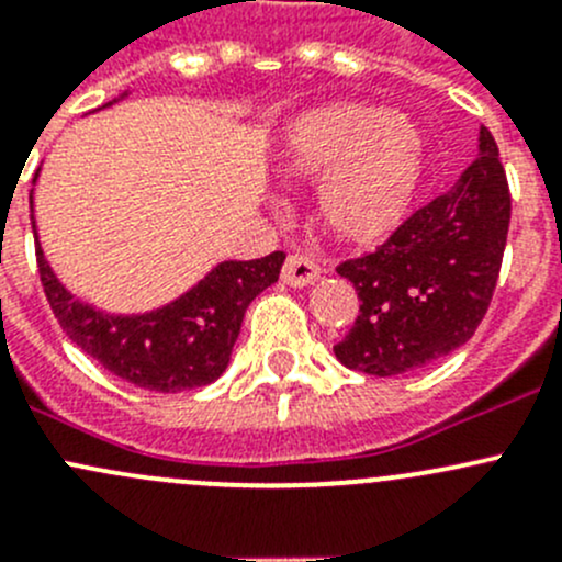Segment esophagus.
<instances>
[{"label": "esophagus", "instance_id": "34e87169", "mask_svg": "<svg viewBox=\"0 0 562 562\" xmlns=\"http://www.w3.org/2000/svg\"><path fill=\"white\" fill-rule=\"evenodd\" d=\"M317 274H321V266L313 258H307V255H288L285 266H282V282L293 288L313 285Z\"/></svg>", "mask_w": 562, "mask_h": 562}]
</instances>
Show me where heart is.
I'll return each mask as SVG.
<instances>
[{"label":"heart","instance_id":"obj_1","mask_svg":"<svg viewBox=\"0 0 562 562\" xmlns=\"http://www.w3.org/2000/svg\"><path fill=\"white\" fill-rule=\"evenodd\" d=\"M280 162L291 176L323 175L317 217L345 245H375L407 217L424 179L427 144L405 116L370 103H331L293 119Z\"/></svg>","mask_w":562,"mask_h":562}]
</instances>
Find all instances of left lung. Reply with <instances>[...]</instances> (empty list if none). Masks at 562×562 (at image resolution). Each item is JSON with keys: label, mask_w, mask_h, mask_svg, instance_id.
<instances>
[{"label": "left lung", "mask_w": 562, "mask_h": 562, "mask_svg": "<svg viewBox=\"0 0 562 562\" xmlns=\"http://www.w3.org/2000/svg\"><path fill=\"white\" fill-rule=\"evenodd\" d=\"M512 223V192L495 138L454 184L411 214L375 252L342 260L359 317L334 353L348 370L391 378L462 348L490 310Z\"/></svg>", "instance_id": "1"}]
</instances>
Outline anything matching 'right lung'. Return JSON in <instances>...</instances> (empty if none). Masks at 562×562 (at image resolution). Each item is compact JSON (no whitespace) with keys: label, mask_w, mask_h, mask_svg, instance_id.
<instances>
[{"label":"right lung","mask_w":562,"mask_h":562,"mask_svg":"<svg viewBox=\"0 0 562 562\" xmlns=\"http://www.w3.org/2000/svg\"><path fill=\"white\" fill-rule=\"evenodd\" d=\"M282 260L285 252L225 260L168 307L116 317L72 299L37 241L40 282L67 337L111 375L160 394L206 386L223 375L249 302L280 280Z\"/></svg>","instance_id":"1"}]
</instances>
